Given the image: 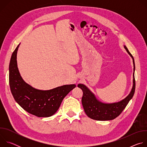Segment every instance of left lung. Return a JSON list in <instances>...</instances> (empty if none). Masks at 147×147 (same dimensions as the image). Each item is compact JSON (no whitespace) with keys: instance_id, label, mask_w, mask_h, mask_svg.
Listing matches in <instances>:
<instances>
[{"instance_id":"left-lung-1","label":"left lung","mask_w":147,"mask_h":147,"mask_svg":"<svg viewBox=\"0 0 147 147\" xmlns=\"http://www.w3.org/2000/svg\"><path fill=\"white\" fill-rule=\"evenodd\" d=\"M124 48L133 59L134 66L133 87L130 92L126 97L117 102L111 103H103L99 101L96 98L94 94L85 85L82 84H78L77 86L78 88L82 90L83 92L81 99L83 108L84 109L86 115L92 119L105 121L111 120L115 119L122 112L134 95L136 88V81L134 78V60L127 47L124 45Z\"/></svg>"}]
</instances>
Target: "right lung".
Here are the masks:
<instances>
[{"instance_id": "obj_1", "label": "right lung", "mask_w": 147, "mask_h": 147, "mask_svg": "<svg viewBox=\"0 0 147 147\" xmlns=\"http://www.w3.org/2000/svg\"><path fill=\"white\" fill-rule=\"evenodd\" d=\"M20 44L12 53L9 65L11 94L16 102L29 113L39 117H50L57 112L63 99L76 86L64 85L49 90H40L29 85L21 76L17 67V54Z\"/></svg>"}]
</instances>
